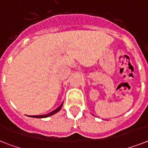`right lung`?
<instances>
[{"mask_svg": "<svg viewBox=\"0 0 148 148\" xmlns=\"http://www.w3.org/2000/svg\"><path fill=\"white\" fill-rule=\"evenodd\" d=\"M63 105V103L60 105V106H58V108H56L55 110L51 111V113H48V114H45V115H36V116H30V117H34V118H46V117H49L50 116H52L54 114H56V113H58V111L62 109V106Z\"/></svg>", "mask_w": 148, "mask_h": 148, "instance_id": "right-lung-1", "label": "right lung"}]
</instances>
